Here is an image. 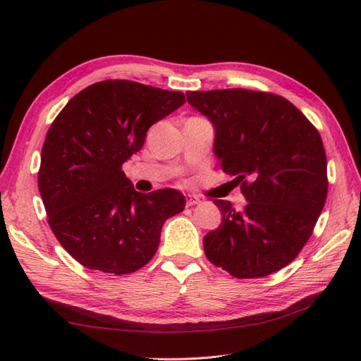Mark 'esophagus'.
<instances>
[{"label":"esophagus","mask_w":361,"mask_h":361,"mask_svg":"<svg viewBox=\"0 0 361 361\" xmlns=\"http://www.w3.org/2000/svg\"><path fill=\"white\" fill-rule=\"evenodd\" d=\"M185 199H187V207H195V205H197L199 202H200V199L197 196H195V195H187Z\"/></svg>","instance_id":"1"}]
</instances>
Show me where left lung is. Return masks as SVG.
<instances>
[{
  "instance_id": "obj_1",
  "label": "left lung",
  "mask_w": 361,
  "mask_h": 361,
  "mask_svg": "<svg viewBox=\"0 0 361 361\" xmlns=\"http://www.w3.org/2000/svg\"><path fill=\"white\" fill-rule=\"evenodd\" d=\"M214 127V156L239 180L240 211L214 200L222 224L204 237L207 257L237 279L263 277L293 262L328 195L319 131L282 96L243 89L188 92Z\"/></svg>"
}]
</instances>
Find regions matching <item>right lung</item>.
Listing matches in <instances>:
<instances>
[{
  "label": "right lung",
  "instance_id": "right-lung-1",
  "mask_svg": "<svg viewBox=\"0 0 361 361\" xmlns=\"http://www.w3.org/2000/svg\"><path fill=\"white\" fill-rule=\"evenodd\" d=\"M185 104L182 92L109 79L75 94L50 126L38 188L49 225L89 269L130 274L153 259L166 219L185 197L174 188L139 192L122 171L147 131Z\"/></svg>",
  "mask_w": 361,
  "mask_h": 361
}]
</instances>
